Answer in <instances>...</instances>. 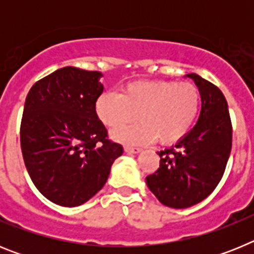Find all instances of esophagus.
Here are the masks:
<instances>
[{
    "label": "esophagus",
    "mask_w": 254,
    "mask_h": 254,
    "mask_svg": "<svg viewBox=\"0 0 254 254\" xmlns=\"http://www.w3.org/2000/svg\"><path fill=\"white\" fill-rule=\"evenodd\" d=\"M141 151L140 147H132V146H125V152L127 154H138Z\"/></svg>",
    "instance_id": "esophagus-1"
}]
</instances>
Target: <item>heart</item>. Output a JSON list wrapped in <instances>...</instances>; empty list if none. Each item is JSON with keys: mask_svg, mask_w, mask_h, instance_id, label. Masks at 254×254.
Returning a JSON list of instances; mask_svg holds the SVG:
<instances>
[{"mask_svg": "<svg viewBox=\"0 0 254 254\" xmlns=\"http://www.w3.org/2000/svg\"><path fill=\"white\" fill-rule=\"evenodd\" d=\"M199 109V91L190 82L138 80L125 85L121 95L104 91L95 100V113L109 129H121L137 117L141 123L114 132L128 145L178 142L190 132Z\"/></svg>", "mask_w": 254, "mask_h": 254, "instance_id": "obj_1", "label": "heart"}]
</instances>
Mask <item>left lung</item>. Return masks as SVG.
<instances>
[{
  "label": "left lung",
  "instance_id": "left-lung-1",
  "mask_svg": "<svg viewBox=\"0 0 254 254\" xmlns=\"http://www.w3.org/2000/svg\"><path fill=\"white\" fill-rule=\"evenodd\" d=\"M187 77L201 95L198 121L176 146L158 152L160 165L146 177L149 190L173 208L190 207L211 194L223 178L232 151L233 127L224 94L196 73Z\"/></svg>",
  "mask_w": 254,
  "mask_h": 254
}]
</instances>
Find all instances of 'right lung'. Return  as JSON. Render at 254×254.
<instances>
[{
  "mask_svg": "<svg viewBox=\"0 0 254 254\" xmlns=\"http://www.w3.org/2000/svg\"><path fill=\"white\" fill-rule=\"evenodd\" d=\"M102 76L64 67L35 82L26 96L20 126L24 163L38 190L60 206L75 207L95 196L123 154L95 113Z\"/></svg>",
  "mask_w": 254,
  "mask_h": 254,
  "instance_id": "1",
  "label": "right lung"
}]
</instances>
